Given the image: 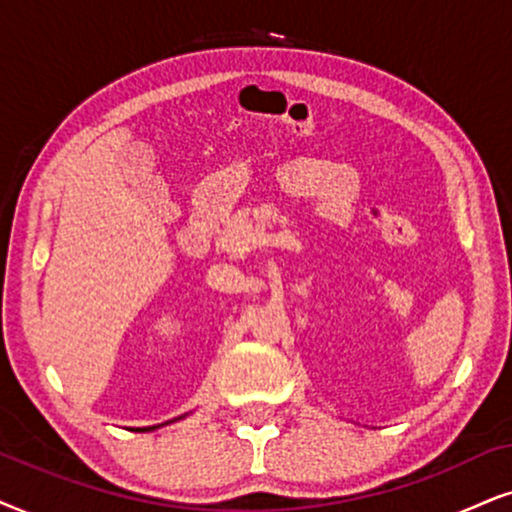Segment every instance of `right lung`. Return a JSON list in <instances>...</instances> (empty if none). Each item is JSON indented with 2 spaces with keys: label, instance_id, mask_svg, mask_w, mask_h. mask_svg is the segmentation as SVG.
Segmentation results:
<instances>
[{
  "label": "right lung",
  "instance_id": "1",
  "mask_svg": "<svg viewBox=\"0 0 512 512\" xmlns=\"http://www.w3.org/2000/svg\"><path fill=\"white\" fill-rule=\"evenodd\" d=\"M139 430V428H137ZM144 430H153V428H144Z\"/></svg>",
  "mask_w": 512,
  "mask_h": 512
}]
</instances>
